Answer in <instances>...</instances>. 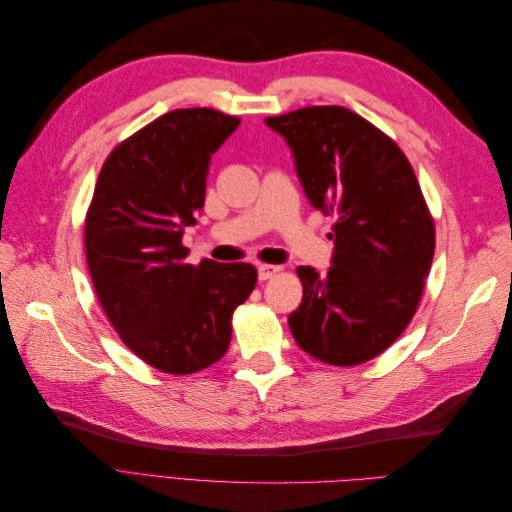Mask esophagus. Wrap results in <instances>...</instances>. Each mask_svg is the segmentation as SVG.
Returning <instances> with one entry per match:
<instances>
[{
	"instance_id": "1",
	"label": "esophagus",
	"mask_w": 512,
	"mask_h": 512,
	"mask_svg": "<svg viewBox=\"0 0 512 512\" xmlns=\"http://www.w3.org/2000/svg\"><path fill=\"white\" fill-rule=\"evenodd\" d=\"M280 271H282V269L275 267V265H260V267H258V280H260V282L271 280V277H273L275 273H280Z\"/></svg>"
}]
</instances>
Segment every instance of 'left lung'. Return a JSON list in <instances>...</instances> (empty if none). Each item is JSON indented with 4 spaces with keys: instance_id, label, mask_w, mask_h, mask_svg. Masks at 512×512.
Segmentation results:
<instances>
[{
    "instance_id": "obj_1",
    "label": "left lung",
    "mask_w": 512,
    "mask_h": 512,
    "mask_svg": "<svg viewBox=\"0 0 512 512\" xmlns=\"http://www.w3.org/2000/svg\"><path fill=\"white\" fill-rule=\"evenodd\" d=\"M267 126L288 143L312 207L333 215L331 267H299L290 331L314 359L350 367L404 333L421 301L436 230L401 149L344 106H307Z\"/></svg>"
}]
</instances>
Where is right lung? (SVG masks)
<instances>
[{"label":"right lung","mask_w":512,"mask_h":512,"mask_svg":"<svg viewBox=\"0 0 512 512\" xmlns=\"http://www.w3.org/2000/svg\"><path fill=\"white\" fill-rule=\"evenodd\" d=\"M239 117L177 108L113 149L85 222L87 265L104 314L136 356L166 374L220 361L232 312L256 286L247 262L188 265L185 226L205 207L211 156Z\"/></svg>","instance_id":"add662e5"}]
</instances>
